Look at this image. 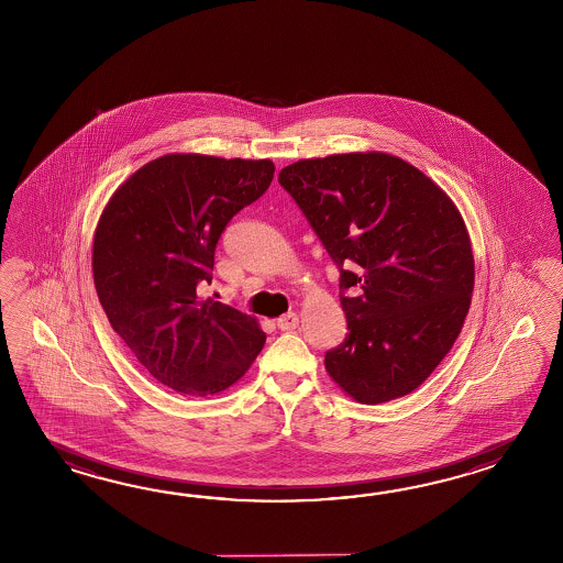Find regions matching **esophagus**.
Instances as JSON below:
<instances>
[{
  "label": "esophagus",
  "mask_w": 563,
  "mask_h": 563,
  "mask_svg": "<svg viewBox=\"0 0 563 563\" xmlns=\"http://www.w3.org/2000/svg\"><path fill=\"white\" fill-rule=\"evenodd\" d=\"M299 318L298 313H294V311H289L286 316H282V318H277V328L282 330V332H289V330H294V328H298Z\"/></svg>",
  "instance_id": "obj_1"
}]
</instances>
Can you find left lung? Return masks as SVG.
Listing matches in <instances>:
<instances>
[{
  "label": "left lung",
  "instance_id": "1",
  "mask_svg": "<svg viewBox=\"0 0 563 563\" xmlns=\"http://www.w3.org/2000/svg\"><path fill=\"white\" fill-rule=\"evenodd\" d=\"M279 185L340 269L347 334L325 352L330 378L362 405L410 395L471 306L475 262L455 203L419 168L376 151L303 158L282 168Z\"/></svg>",
  "mask_w": 563,
  "mask_h": 563
}]
</instances>
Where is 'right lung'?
Segmentation results:
<instances>
[{
  "label": "right lung",
  "instance_id": "add662e5",
  "mask_svg": "<svg viewBox=\"0 0 563 563\" xmlns=\"http://www.w3.org/2000/svg\"><path fill=\"white\" fill-rule=\"evenodd\" d=\"M269 158L158 156L124 180L96 225L92 274L112 330L158 383L211 396L262 352L253 316L199 298L217 241L274 179Z\"/></svg>",
  "mask_w": 563,
  "mask_h": 563
}]
</instances>
